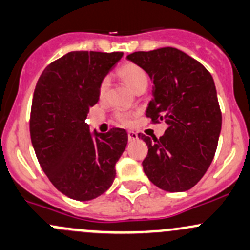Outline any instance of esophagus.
<instances>
[{
    "label": "esophagus",
    "mask_w": 250,
    "mask_h": 250,
    "mask_svg": "<svg viewBox=\"0 0 250 250\" xmlns=\"http://www.w3.org/2000/svg\"><path fill=\"white\" fill-rule=\"evenodd\" d=\"M138 134H136L135 132H132V130H129L128 132V140L129 141H134V140H138Z\"/></svg>",
    "instance_id": "esophagus-1"
}]
</instances>
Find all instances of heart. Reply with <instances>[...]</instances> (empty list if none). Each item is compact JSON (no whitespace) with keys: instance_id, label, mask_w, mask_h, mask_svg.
Wrapping results in <instances>:
<instances>
[{"instance_id":"b5f03b06","label":"heart","mask_w":250,"mask_h":250,"mask_svg":"<svg viewBox=\"0 0 250 250\" xmlns=\"http://www.w3.org/2000/svg\"><path fill=\"white\" fill-rule=\"evenodd\" d=\"M118 74L134 91L139 90L141 86L147 85V83H148V78H147L145 70L139 67V65L134 64V63H125V64H123L118 69ZM107 87H109V79L104 78L102 80L101 85H99V96L104 97L107 91ZM116 118L121 125H125V127H129V125H133V115L129 114V112H117Z\"/></svg>"}]
</instances>
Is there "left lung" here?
<instances>
[{"label": "left lung", "mask_w": 250, "mask_h": 250, "mask_svg": "<svg viewBox=\"0 0 250 250\" xmlns=\"http://www.w3.org/2000/svg\"><path fill=\"white\" fill-rule=\"evenodd\" d=\"M127 60L153 83L146 116L167 125L159 139L139 134L148 147L144 171L163 190H188L211 165L222 129L213 78L201 63L170 46L133 52Z\"/></svg>", "instance_id": "obj_1"}]
</instances>
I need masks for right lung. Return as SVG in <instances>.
Listing matches in <instances>:
<instances>
[{
    "instance_id": "right-lung-1",
    "label": "right lung",
    "mask_w": 250,
    "mask_h": 250,
    "mask_svg": "<svg viewBox=\"0 0 250 250\" xmlns=\"http://www.w3.org/2000/svg\"><path fill=\"white\" fill-rule=\"evenodd\" d=\"M123 52L72 51L43 70L30 118L32 146L42 169L62 194L78 201L102 195L116 176L128 143L121 128L91 132L85 122L99 85Z\"/></svg>"
}]
</instances>
